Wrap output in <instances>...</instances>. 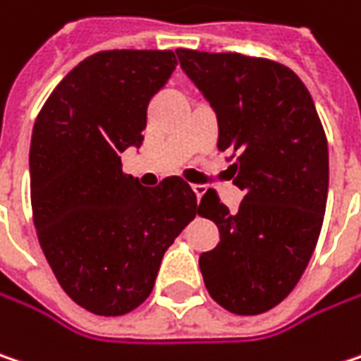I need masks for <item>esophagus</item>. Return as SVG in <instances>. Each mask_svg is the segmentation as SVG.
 <instances>
[{"label":"esophagus","instance_id":"obj_1","mask_svg":"<svg viewBox=\"0 0 361 361\" xmlns=\"http://www.w3.org/2000/svg\"><path fill=\"white\" fill-rule=\"evenodd\" d=\"M192 190H194L196 198H198V202H200V198L204 196V192H206V188H204V185H200V183H192Z\"/></svg>","mask_w":361,"mask_h":361}]
</instances>
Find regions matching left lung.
I'll return each mask as SVG.
<instances>
[{"mask_svg":"<svg viewBox=\"0 0 361 361\" xmlns=\"http://www.w3.org/2000/svg\"><path fill=\"white\" fill-rule=\"evenodd\" d=\"M181 69L219 120V151L237 159L243 202L231 212L208 190L198 214L221 241L200 255L208 294L235 314H262L298 284L323 226L329 149L314 102L284 65L239 53L178 49Z\"/></svg>","mask_w":361,"mask_h":361,"instance_id":"1","label":"left lung"}]
</instances>
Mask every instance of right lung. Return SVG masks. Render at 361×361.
I'll return each mask as SVG.
<instances>
[{
	"mask_svg": "<svg viewBox=\"0 0 361 361\" xmlns=\"http://www.w3.org/2000/svg\"><path fill=\"white\" fill-rule=\"evenodd\" d=\"M176 65L171 51L92 54L65 75L34 122L36 235L61 288L94 314L142 305L165 251L198 212L181 178L145 188L120 161L142 145L147 106Z\"/></svg>",
	"mask_w": 361,
	"mask_h": 361,
	"instance_id": "right-lung-1",
	"label": "right lung"
}]
</instances>
